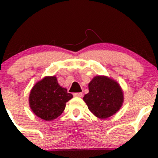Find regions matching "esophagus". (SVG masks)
Returning <instances> with one entry per match:
<instances>
[{
	"label": "esophagus",
	"mask_w": 158,
	"mask_h": 158,
	"mask_svg": "<svg viewBox=\"0 0 158 158\" xmlns=\"http://www.w3.org/2000/svg\"><path fill=\"white\" fill-rule=\"evenodd\" d=\"M75 97H82V92H76V93L73 94Z\"/></svg>",
	"instance_id": "34e87169"
}]
</instances>
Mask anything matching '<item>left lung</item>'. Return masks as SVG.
I'll return each mask as SVG.
<instances>
[{
  "label": "left lung",
  "instance_id": "obj_1",
  "mask_svg": "<svg viewBox=\"0 0 158 158\" xmlns=\"http://www.w3.org/2000/svg\"><path fill=\"white\" fill-rule=\"evenodd\" d=\"M89 93L83 100L89 111L98 118L105 119L122 108L124 93L117 81L106 76H96L89 83Z\"/></svg>",
  "mask_w": 158,
  "mask_h": 158
}]
</instances>
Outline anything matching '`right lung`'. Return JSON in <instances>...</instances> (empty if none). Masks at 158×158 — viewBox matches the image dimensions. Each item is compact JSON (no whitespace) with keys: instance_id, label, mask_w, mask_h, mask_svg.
<instances>
[{"instance_id":"right-lung-1","label":"right lung","mask_w":158,"mask_h":158,"mask_svg":"<svg viewBox=\"0 0 158 158\" xmlns=\"http://www.w3.org/2000/svg\"><path fill=\"white\" fill-rule=\"evenodd\" d=\"M72 98L73 95L59 85L55 76H45L30 90L29 104L32 111L37 117L43 120L52 121L63 112L66 103Z\"/></svg>"}]
</instances>
